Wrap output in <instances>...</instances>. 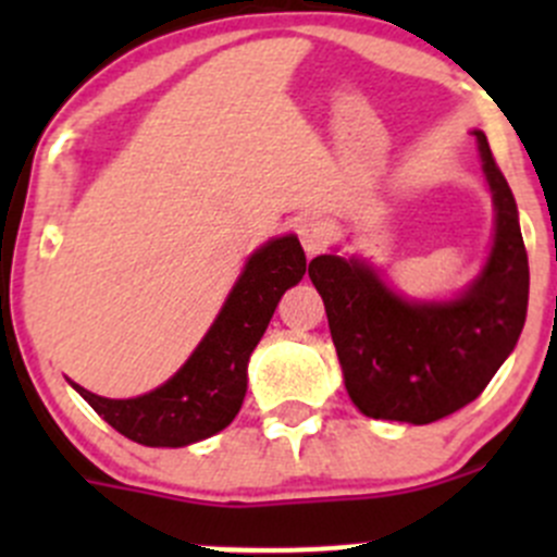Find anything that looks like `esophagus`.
<instances>
[{
	"label": "esophagus",
	"instance_id": "34e87169",
	"mask_svg": "<svg viewBox=\"0 0 557 557\" xmlns=\"http://www.w3.org/2000/svg\"><path fill=\"white\" fill-rule=\"evenodd\" d=\"M299 239L305 245L307 256H318L325 243H329V228H325V223L320 218H305L299 223Z\"/></svg>",
	"mask_w": 557,
	"mask_h": 557
}]
</instances>
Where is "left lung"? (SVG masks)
I'll list each match as a JSON object with an SVG mask.
<instances>
[{
  "instance_id": "1",
  "label": "left lung",
  "mask_w": 557,
  "mask_h": 557,
  "mask_svg": "<svg viewBox=\"0 0 557 557\" xmlns=\"http://www.w3.org/2000/svg\"><path fill=\"white\" fill-rule=\"evenodd\" d=\"M474 134L496 207V237L482 274L458 299H401L358 258L310 261L345 387L367 418L425 425L458 412L485 391L520 339L528 252L518 205L487 137Z\"/></svg>"
}]
</instances>
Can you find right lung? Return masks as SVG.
Instances as JSON below:
<instances>
[{
    "label": "right lung",
    "mask_w": 557,
    "mask_h": 557,
    "mask_svg": "<svg viewBox=\"0 0 557 557\" xmlns=\"http://www.w3.org/2000/svg\"><path fill=\"white\" fill-rule=\"evenodd\" d=\"M307 258L294 234L250 256L212 329L172 380L137 398H104L72 383L117 434L145 447H185L226 429L247 391V361L280 296L299 283Z\"/></svg>",
    "instance_id": "add662e5"
}]
</instances>
